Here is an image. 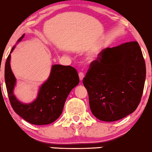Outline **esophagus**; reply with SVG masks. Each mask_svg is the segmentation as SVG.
I'll use <instances>...</instances> for the list:
<instances>
[{
    "label": "esophagus",
    "instance_id": "obj_1",
    "mask_svg": "<svg viewBox=\"0 0 152 152\" xmlns=\"http://www.w3.org/2000/svg\"><path fill=\"white\" fill-rule=\"evenodd\" d=\"M79 77H80V80L81 81L83 80V79L84 77V73L83 72H79Z\"/></svg>",
    "mask_w": 152,
    "mask_h": 152
}]
</instances>
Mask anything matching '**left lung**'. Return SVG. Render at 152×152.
I'll use <instances>...</instances> for the list:
<instances>
[{"label": "left lung", "mask_w": 152, "mask_h": 152, "mask_svg": "<svg viewBox=\"0 0 152 152\" xmlns=\"http://www.w3.org/2000/svg\"><path fill=\"white\" fill-rule=\"evenodd\" d=\"M145 77V61L137 41L104 49L83 79L91 112L106 122L133 113L140 102Z\"/></svg>", "instance_id": "1"}]
</instances>
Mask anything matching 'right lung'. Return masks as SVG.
Masks as SVG:
<instances>
[{
    "label": "right lung",
    "mask_w": 152,
    "mask_h": 152,
    "mask_svg": "<svg viewBox=\"0 0 152 152\" xmlns=\"http://www.w3.org/2000/svg\"><path fill=\"white\" fill-rule=\"evenodd\" d=\"M23 37L24 34L18 41ZM14 48H12L11 53ZM10 54L5 62V80L12 109L29 123L44 125L55 122L63 111L68 94L80 82L77 71L70 66H53L48 80L39 89L36 100L25 104L20 102L14 95L16 79L10 68Z\"/></svg>",
    "instance_id": "add662e5"
}]
</instances>
